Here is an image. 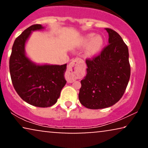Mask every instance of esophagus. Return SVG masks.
<instances>
[{"instance_id":"1","label":"esophagus","mask_w":148,"mask_h":148,"mask_svg":"<svg viewBox=\"0 0 148 148\" xmlns=\"http://www.w3.org/2000/svg\"><path fill=\"white\" fill-rule=\"evenodd\" d=\"M79 62V59L78 58H76V59H75L73 60V61L71 62L69 64V65L68 66V72L69 74H71L72 75V73H73V71L76 68V65ZM75 81V78L73 77V75H71V77L70 79H69L67 80V82L69 83H71V82H73Z\"/></svg>"}]
</instances>
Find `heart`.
Wrapping results in <instances>:
<instances>
[{
  "label": "heart",
  "mask_w": 148,
  "mask_h": 148,
  "mask_svg": "<svg viewBox=\"0 0 148 148\" xmlns=\"http://www.w3.org/2000/svg\"><path fill=\"white\" fill-rule=\"evenodd\" d=\"M104 38L101 35H96L89 33L84 35L79 41V47H86V53L88 56H92L98 54L104 45Z\"/></svg>",
  "instance_id": "b5f03b06"
}]
</instances>
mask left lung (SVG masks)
Segmentation results:
<instances>
[{
    "label": "left lung",
    "mask_w": 148,
    "mask_h": 148,
    "mask_svg": "<svg viewBox=\"0 0 148 148\" xmlns=\"http://www.w3.org/2000/svg\"><path fill=\"white\" fill-rule=\"evenodd\" d=\"M108 45L93 60H86L87 75L81 81V104L90 109L113 106L122 98L130 78L128 47L120 35L105 28Z\"/></svg>",
    "instance_id": "left-lung-1"
}]
</instances>
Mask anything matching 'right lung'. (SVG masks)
<instances>
[{
	"mask_svg": "<svg viewBox=\"0 0 148 148\" xmlns=\"http://www.w3.org/2000/svg\"><path fill=\"white\" fill-rule=\"evenodd\" d=\"M44 29L36 24L24 30L14 42L9 60L12 83L18 95L28 104L42 108L57 102L66 83V64H37L26 54L25 45L32 32Z\"/></svg>",
	"mask_w": 148,
	"mask_h": 148,
	"instance_id": "add662e5",
	"label": "right lung"
}]
</instances>
